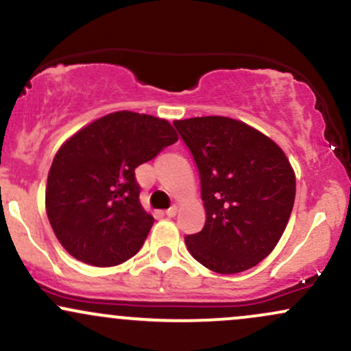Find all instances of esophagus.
Here are the masks:
<instances>
[{
  "instance_id": "34e87169",
  "label": "esophagus",
  "mask_w": 351,
  "mask_h": 351,
  "mask_svg": "<svg viewBox=\"0 0 351 351\" xmlns=\"http://www.w3.org/2000/svg\"><path fill=\"white\" fill-rule=\"evenodd\" d=\"M176 213H178V208H176V206H171V208H168V210H167V217L168 218L176 217Z\"/></svg>"
}]
</instances>
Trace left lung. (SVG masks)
I'll use <instances>...</instances> for the list:
<instances>
[{
    "label": "left lung",
    "mask_w": 351,
    "mask_h": 351,
    "mask_svg": "<svg viewBox=\"0 0 351 351\" xmlns=\"http://www.w3.org/2000/svg\"><path fill=\"white\" fill-rule=\"evenodd\" d=\"M193 155L206 221L184 237L188 252L221 275L245 271L273 252L295 203V173L263 133L226 117L173 121Z\"/></svg>",
    "instance_id": "1"
}]
</instances>
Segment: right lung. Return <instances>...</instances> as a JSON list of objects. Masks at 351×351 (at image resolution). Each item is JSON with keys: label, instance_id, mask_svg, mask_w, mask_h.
<instances>
[{"label": "right lung", "instance_id": "right-lung-1", "mask_svg": "<svg viewBox=\"0 0 351 351\" xmlns=\"http://www.w3.org/2000/svg\"><path fill=\"white\" fill-rule=\"evenodd\" d=\"M178 140L167 119L117 111L58 149L48 173L46 213L76 260L114 267L136 255L153 219L140 203L134 168Z\"/></svg>", "mask_w": 351, "mask_h": 351}]
</instances>
